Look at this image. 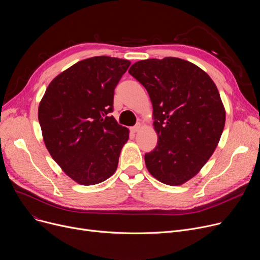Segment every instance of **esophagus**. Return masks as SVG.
I'll return each mask as SVG.
<instances>
[{
	"instance_id": "esophagus-1",
	"label": "esophagus",
	"mask_w": 260,
	"mask_h": 260,
	"mask_svg": "<svg viewBox=\"0 0 260 260\" xmlns=\"http://www.w3.org/2000/svg\"><path fill=\"white\" fill-rule=\"evenodd\" d=\"M140 128H141V124H140V123H137V124L132 127V132L133 133H138L140 131Z\"/></svg>"
}]
</instances>
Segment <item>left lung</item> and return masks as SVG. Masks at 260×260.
Masks as SVG:
<instances>
[{"mask_svg":"<svg viewBox=\"0 0 260 260\" xmlns=\"http://www.w3.org/2000/svg\"><path fill=\"white\" fill-rule=\"evenodd\" d=\"M128 73L145 87L153 104L157 146L144 156L156 179L181 185L213 155L225 111L213 80L197 65L168 57L136 62Z\"/></svg>","mask_w":260,"mask_h":260,"instance_id":"1","label":"left lung"}]
</instances>
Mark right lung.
Here are the masks:
<instances>
[{
	"mask_svg": "<svg viewBox=\"0 0 260 260\" xmlns=\"http://www.w3.org/2000/svg\"><path fill=\"white\" fill-rule=\"evenodd\" d=\"M131 62L107 56L82 60L54 78L39 105L46 148L64 173L93 185L117 170L128 129L111 116L114 91Z\"/></svg>",
	"mask_w": 260,
	"mask_h": 260,
	"instance_id": "obj_1",
	"label": "right lung"
}]
</instances>
